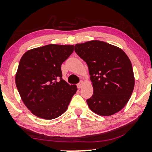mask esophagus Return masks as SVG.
Wrapping results in <instances>:
<instances>
[{
  "label": "esophagus",
  "mask_w": 152,
  "mask_h": 152,
  "mask_svg": "<svg viewBox=\"0 0 152 152\" xmlns=\"http://www.w3.org/2000/svg\"><path fill=\"white\" fill-rule=\"evenodd\" d=\"M83 85H84V82H83V81H80V83H78V84H77L78 88H82Z\"/></svg>",
  "instance_id": "esophagus-1"
}]
</instances>
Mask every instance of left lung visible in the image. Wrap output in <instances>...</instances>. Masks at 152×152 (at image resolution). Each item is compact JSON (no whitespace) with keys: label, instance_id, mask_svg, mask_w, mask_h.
Masks as SVG:
<instances>
[{"label":"left lung","instance_id":"8db88e82","mask_svg":"<svg viewBox=\"0 0 152 152\" xmlns=\"http://www.w3.org/2000/svg\"><path fill=\"white\" fill-rule=\"evenodd\" d=\"M75 52L86 63L94 94L87 99L89 109L103 116H111L129 100L135 78L130 59L118 47L101 41L74 46Z\"/></svg>","mask_w":152,"mask_h":152}]
</instances>
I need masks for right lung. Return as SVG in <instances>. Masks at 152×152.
<instances>
[{
    "label": "right lung",
    "mask_w": 152,
    "mask_h": 152,
    "mask_svg": "<svg viewBox=\"0 0 152 152\" xmlns=\"http://www.w3.org/2000/svg\"><path fill=\"white\" fill-rule=\"evenodd\" d=\"M74 47L46 45L28 50L20 58L15 84L23 104L35 116L53 119L67 110L77 86L62 79L61 67Z\"/></svg>",
    "instance_id": "right-lung-1"
}]
</instances>
